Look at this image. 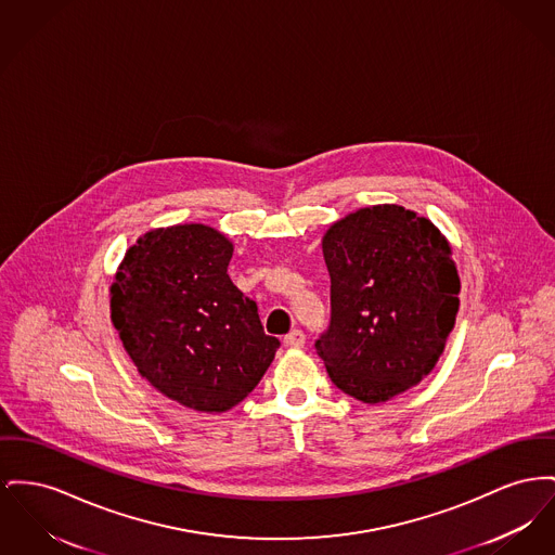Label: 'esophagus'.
Listing matches in <instances>:
<instances>
[{
    "label": "esophagus",
    "instance_id": "1",
    "mask_svg": "<svg viewBox=\"0 0 555 555\" xmlns=\"http://www.w3.org/2000/svg\"><path fill=\"white\" fill-rule=\"evenodd\" d=\"M285 346L287 348H294V350H299V348H304V341H306V337H304V333L299 331V328H294L289 335H285Z\"/></svg>",
    "mask_w": 555,
    "mask_h": 555
}]
</instances>
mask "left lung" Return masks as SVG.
I'll return each instance as SVG.
<instances>
[{
    "mask_svg": "<svg viewBox=\"0 0 555 555\" xmlns=\"http://www.w3.org/2000/svg\"><path fill=\"white\" fill-rule=\"evenodd\" d=\"M331 325L317 341L331 382L366 404L427 377L455 326L461 281L447 236L402 205L362 207L323 236Z\"/></svg>",
    "mask_w": 555,
    "mask_h": 555,
    "instance_id": "left-lung-1",
    "label": "left lung"
}]
</instances>
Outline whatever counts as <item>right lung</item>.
I'll return each instance as SVG.
<instances>
[{
  "label": "right lung",
  "instance_id": "right-lung-1",
  "mask_svg": "<svg viewBox=\"0 0 555 555\" xmlns=\"http://www.w3.org/2000/svg\"><path fill=\"white\" fill-rule=\"evenodd\" d=\"M234 245L205 224L144 232L111 285V321L138 373L169 400L224 413L260 384L281 341L229 276Z\"/></svg>",
  "mask_w": 555,
  "mask_h": 555
}]
</instances>
